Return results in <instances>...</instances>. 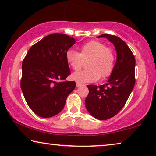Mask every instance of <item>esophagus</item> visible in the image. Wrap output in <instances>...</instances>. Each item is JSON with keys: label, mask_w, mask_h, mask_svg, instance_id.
<instances>
[{"label": "esophagus", "mask_w": 156, "mask_h": 156, "mask_svg": "<svg viewBox=\"0 0 156 156\" xmlns=\"http://www.w3.org/2000/svg\"><path fill=\"white\" fill-rule=\"evenodd\" d=\"M82 84H81V83H80V82H76V87H80V86H81Z\"/></svg>", "instance_id": "obj_1"}]
</instances>
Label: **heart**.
I'll list each match as a JSON object with an SVG mask.
<instances>
[{"mask_svg": "<svg viewBox=\"0 0 156 156\" xmlns=\"http://www.w3.org/2000/svg\"><path fill=\"white\" fill-rule=\"evenodd\" d=\"M90 58L87 63L88 70L74 73L72 79L80 83H92L101 76L106 78L114 70V54L111 49L106 47L104 43L98 40H91L80 47V54L69 49L66 54L67 63L73 70L81 68L82 58Z\"/></svg>", "mask_w": 156, "mask_h": 156, "instance_id": "1", "label": "heart"}]
</instances>
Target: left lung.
I'll return each instance as SVG.
<instances>
[{"label":"left lung","mask_w":156,"mask_h":156,"mask_svg":"<svg viewBox=\"0 0 156 156\" xmlns=\"http://www.w3.org/2000/svg\"><path fill=\"white\" fill-rule=\"evenodd\" d=\"M116 51L114 70L107 83L88 85L89 93L85 100L87 111L98 120H107L118 114L125 105L135 83V58L126 43L119 37L102 34Z\"/></svg>","instance_id":"1"}]
</instances>
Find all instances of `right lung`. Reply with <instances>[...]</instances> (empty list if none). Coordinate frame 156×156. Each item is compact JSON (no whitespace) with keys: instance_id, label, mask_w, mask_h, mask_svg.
<instances>
[{"instance_id":"obj_1","label":"right lung","mask_w":156,"mask_h":156,"mask_svg":"<svg viewBox=\"0 0 156 156\" xmlns=\"http://www.w3.org/2000/svg\"><path fill=\"white\" fill-rule=\"evenodd\" d=\"M75 42L66 34L53 33L33 45L23 59L21 88L37 116L49 118L60 113L75 89V81L65 80L70 75L66 54Z\"/></svg>"}]
</instances>
